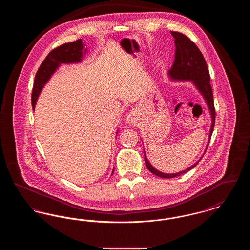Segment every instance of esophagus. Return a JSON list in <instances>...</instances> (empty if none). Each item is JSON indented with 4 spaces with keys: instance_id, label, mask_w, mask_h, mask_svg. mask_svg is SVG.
I'll list each match as a JSON object with an SVG mask.
<instances>
[{
    "instance_id": "34e87169",
    "label": "esophagus",
    "mask_w": 250,
    "mask_h": 250,
    "mask_svg": "<svg viewBox=\"0 0 250 250\" xmlns=\"http://www.w3.org/2000/svg\"><path fill=\"white\" fill-rule=\"evenodd\" d=\"M125 121L130 125H134L135 123H136V112L134 110H131L130 112L127 114Z\"/></svg>"
}]
</instances>
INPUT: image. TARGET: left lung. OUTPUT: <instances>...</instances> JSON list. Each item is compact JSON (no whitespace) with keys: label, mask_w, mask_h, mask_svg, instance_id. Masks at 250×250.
I'll return each mask as SVG.
<instances>
[{"label":"left lung","mask_w":250,"mask_h":250,"mask_svg":"<svg viewBox=\"0 0 250 250\" xmlns=\"http://www.w3.org/2000/svg\"><path fill=\"white\" fill-rule=\"evenodd\" d=\"M170 34L175 38L174 43H175L176 50H175V60L173 62V65L167 73L168 78L172 82H190L196 88V90L201 94L202 98L204 99L210 113V117L212 119L210 131H209V139L206 145V149H207L208 144L210 143L211 136L214 131V122H215L214 99H213L212 87L210 85L209 70L201 50L188 36L178 32H170ZM206 149L204 153L206 152ZM202 156L203 155H202ZM202 157L196 163H194L192 166L188 167L185 170L179 171L176 173H164L152 166L144 151V161L147 168L152 173L161 178H174L188 172L200 162Z\"/></svg>","instance_id":"left-lung-1"}]
</instances>
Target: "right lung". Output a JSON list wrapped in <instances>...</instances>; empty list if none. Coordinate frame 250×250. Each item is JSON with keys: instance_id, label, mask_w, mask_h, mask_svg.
<instances>
[{"instance_id": "1", "label": "right lung", "mask_w": 250, "mask_h": 250, "mask_svg": "<svg viewBox=\"0 0 250 250\" xmlns=\"http://www.w3.org/2000/svg\"><path fill=\"white\" fill-rule=\"evenodd\" d=\"M87 52L88 48H85L83 40L79 39L75 42L63 44L48 53L47 58L41 63L35 78L32 95V106L34 110L36 108V102L41 91L45 85L48 83L52 75L59 69L60 66L62 64L81 63L83 61ZM118 132L119 129L116 131V135ZM113 171L114 168L111 175L113 174Z\"/></svg>"}]
</instances>
